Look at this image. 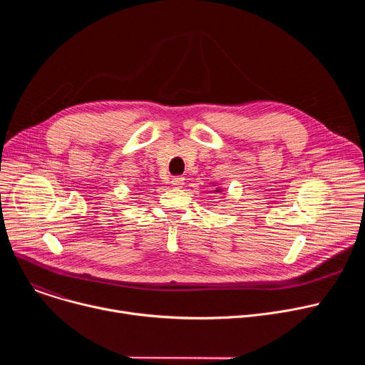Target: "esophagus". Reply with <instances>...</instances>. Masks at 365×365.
Returning <instances> with one entry per match:
<instances>
[{
    "instance_id": "34e87169",
    "label": "esophagus",
    "mask_w": 365,
    "mask_h": 365,
    "mask_svg": "<svg viewBox=\"0 0 365 365\" xmlns=\"http://www.w3.org/2000/svg\"><path fill=\"white\" fill-rule=\"evenodd\" d=\"M172 185H173L175 187H182V186L185 185V178H183V176H175V178L172 179Z\"/></svg>"
}]
</instances>
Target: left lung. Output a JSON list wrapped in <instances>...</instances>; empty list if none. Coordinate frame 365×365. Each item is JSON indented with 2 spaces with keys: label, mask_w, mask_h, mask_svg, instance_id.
<instances>
[{
  "label": "left lung",
  "mask_w": 365,
  "mask_h": 365,
  "mask_svg": "<svg viewBox=\"0 0 365 365\" xmlns=\"http://www.w3.org/2000/svg\"><path fill=\"white\" fill-rule=\"evenodd\" d=\"M218 190H220V189H218Z\"/></svg>",
  "instance_id": "8db88e82"
}]
</instances>
